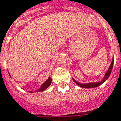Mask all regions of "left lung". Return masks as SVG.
Instances as JSON below:
<instances>
[{
	"label": "left lung",
	"instance_id": "left-lung-1",
	"mask_svg": "<svg viewBox=\"0 0 121 121\" xmlns=\"http://www.w3.org/2000/svg\"><path fill=\"white\" fill-rule=\"evenodd\" d=\"M113 59L112 60V63H111V65L109 66L108 70L107 71V72L105 74V75L104 76V78L101 81L99 82H93V83H87V84H82V83H80V82H78L76 81L74 78H73V81L76 83L78 86L81 87H83V88H93V87H98L99 86H100L102 84H103L104 82L107 79L109 78L110 74L112 73V68H113Z\"/></svg>",
	"mask_w": 121,
	"mask_h": 121
}]
</instances>
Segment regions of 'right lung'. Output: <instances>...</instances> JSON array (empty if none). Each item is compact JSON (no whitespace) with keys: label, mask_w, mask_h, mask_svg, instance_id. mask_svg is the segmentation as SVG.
<instances>
[{"label":"right lung","mask_w":121,"mask_h":121,"mask_svg":"<svg viewBox=\"0 0 121 121\" xmlns=\"http://www.w3.org/2000/svg\"><path fill=\"white\" fill-rule=\"evenodd\" d=\"M9 73V75L10 76L9 73ZM51 83H52V78H51L50 77H49V78L47 80V81L45 82L41 85V87H40L39 89L36 91V92H41V91H45V89H47L48 87L50 86V85L51 84ZM29 92H30V93H32V91H29Z\"/></svg>","instance_id":"1"}]
</instances>
